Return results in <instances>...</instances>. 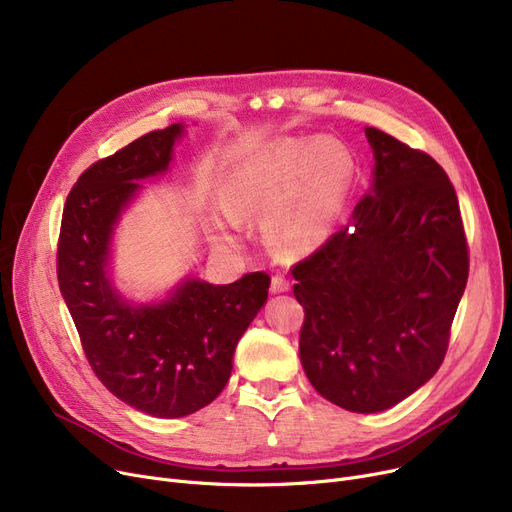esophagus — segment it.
Returning a JSON list of instances; mask_svg holds the SVG:
<instances>
[{
    "label": "esophagus",
    "mask_w": 512,
    "mask_h": 512,
    "mask_svg": "<svg viewBox=\"0 0 512 512\" xmlns=\"http://www.w3.org/2000/svg\"><path fill=\"white\" fill-rule=\"evenodd\" d=\"M288 288H290V282H288L284 276H278V274H276V276L272 278V292H274V294L286 292Z\"/></svg>",
    "instance_id": "obj_1"
}]
</instances>
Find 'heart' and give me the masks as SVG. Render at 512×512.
<instances>
[{
	"label": "heart",
	"mask_w": 512,
	"mask_h": 512,
	"mask_svg": "<svg viewBox=\"0 0 512 512\" xmlns=\"http://www.w3.org/2000/svg\"><path fill=\"white\" fill-rule=\"evenodd\" d=\"M351 176V153L338 139L282 141L236 164L226 182V207L232 222L270 215L267 234L274 245L305 253L332 234Z\"/></svg>",
	"instance_id": "heart-1"
}]
</instances>
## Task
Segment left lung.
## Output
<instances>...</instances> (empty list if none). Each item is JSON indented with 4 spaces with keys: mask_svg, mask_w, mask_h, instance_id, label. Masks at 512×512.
Returning a JSON list of instances; mask_svg holds the SVG:
<instances>
[{
    "mask_svg": "<svg viewBox=\"0 0 512 512\" xmlns=\"http://www.w3.org/2000/svg\"><path fill=\"white\" fill-rule=\"evenodd\" d=\"M373 182L348 224L292 267L311 386L380 413L440 369L469 276L454 186L434 157L365 128Z\"/></svg>",
    "mask_w": 512,
    "mask_h": 512,
    "instance_id": "obj_1",
    "label": "left lung"
}]
</instances>
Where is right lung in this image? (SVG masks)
<instances>
[{"label": "right lung", "instance_id": "right-lung-1", "mask_svg": "<svg viewBox=\"0 0 512 512\" xmlns=\"http://www.w3.org/2000/svg\"><path fill=\"white\" fill-rule=\"evenodd\" d=\"M182 124L147 132L80 174L64 205L58 282L101 384L151 417H186L230 380L234 348L267 301L270 276L180 282L166 301L134 305L110 278V245L141 180L168 172Z\"/></svg>", "mask_w": 512, "mask_h": 512}]
</instances>
